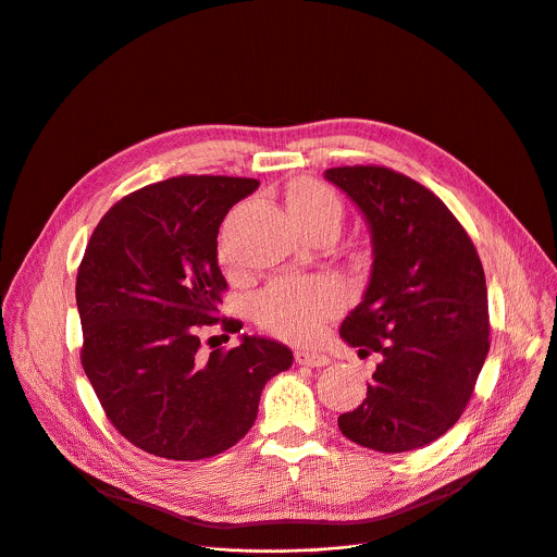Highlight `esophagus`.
I'll return each mask as SVG.
<instances>
[{"label":"esophagus","mask_w":557,"mask_h":557,"mask_svg":"<svg viewBox=\"0 0 557 557\" xmlns=\"http://www.w3.org/2000/svg\"><path fill=\"white\" fill-rule=\"evenodd\" d=\"M295 361L299 366H310V368H322V366L331 363V359L326 355L317 352V350H304V348L295 350Z\"/></svg>","instance_id":"esophagus-1"}]
</instances>
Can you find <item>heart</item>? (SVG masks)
Listing matches in <instances>:
<instances>
[{"label":"heart","instance_id":"obj_1","mask_svg":"<svg viewBox=\"0 0 557 557\" xmlns=\"http://www.w3.org/2000/svg\"><path fill=\"white\" fill-rule=\"evenodd\" d=\"M293 220L306 231L333 228L344 220L342 198L324 183L299 181L288 191ZM256 322L288 342L312 339L344 308V290L329 277H282L264 286L251 301Z\"/></svg>","mask_w":557,"mask_h":557}]
</instances>
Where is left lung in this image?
Masks as SVG:
<instances>
[{
  "label": "left lung",
  "instance_id": "left-lung-1",
  "mask_svg": "<svg viewBox=\"0 0 557 557\" xmlns=\"http://www.w3.org/2000/svg\"><path fill=\"white\" fill-rule=\"evenodd\" d=\"M324 176L359 207L372 243L370 282L339 335L379 363L339 430L385 454L419 449L460 419L490 352L481 258L454 213L417 181L376 165Z\"/></svg>",
  "mask_w": 557,
  "mask_h": 557
}]
</instances>
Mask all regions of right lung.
I'll return each mask as SVG.
<instances>
[{"mask_svg":"<svg viewBox=\"0 0 557 557\" xmlns=\"http://www.w3.org/2000/svg\"><path fill=\"white\" fill-rule=\"evenodd\" d=\"M258 187L231 176L147 185L101 218L78 267L84 370L112 425L153 456L200 460L233 447L253 428L267 381L293 363L286 346L249 335L200 352L198 331L220 320L226 290L218 228Z\"/></svg>","mask_w":557,"mask_h":557,"instance_id":"add662e5","label":"right lung"}]
</instances>
